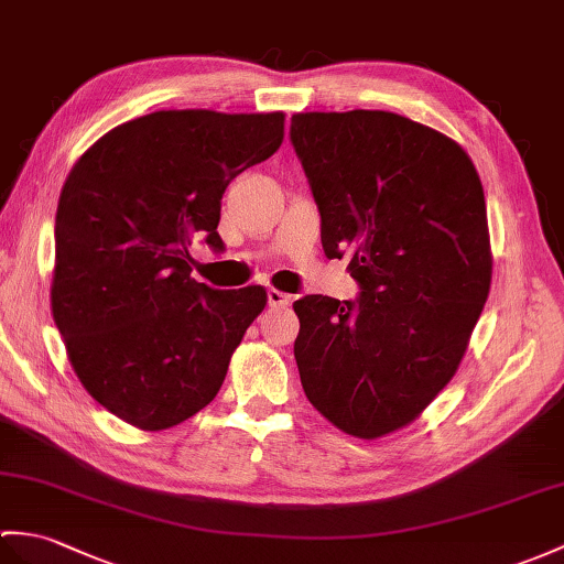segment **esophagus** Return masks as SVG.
Segmentation results:
<instances>
[{
    "label": "esophagus",
    "instance_id": "obj_1",
    "mask_svg": "<svg viewBox=\"0 0 564 564\" xmlns=\"http://www.w3.org/2000/svg\"><path fill=\"white\" fill-rule=\"evenodd\" d=\"M267 297H269V305L271 307H288V305L293 303L291 295L283 293V291H276V288H271V291L267 293Z\"/></svg>",
    "mask_w": 564,
    "mask_h": 564
}]
</instances>
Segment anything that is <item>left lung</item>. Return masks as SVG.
Here are the masks:
<instances>
[{
    "label": "left lung",
    "instance_id": "obj_1",
    "mask_svg": "<svg viewBox=\"0 0 564 564\" xmlns=\"http://www.w3.org/2000/svg\"><path fill=\"white\" fill-rule=\"evenodd\" d=\"M291 141L324 254L362 291L295 300L300 382L338 430L384 437L459 370L492 279L486 194L459 143L397 112H297Z\"/></svg>",
    "mask_w": 564,
    "mask_h": 564
}]
</instances>
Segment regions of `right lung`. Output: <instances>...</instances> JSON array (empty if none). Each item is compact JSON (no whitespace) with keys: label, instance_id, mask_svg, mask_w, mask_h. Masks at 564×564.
I'll return each instance as SVG.
<instances>
[{"label":"right lung","instance_id":"add662e5","mask_svg":"<svg viewBox=\"0 0 564 564\" xmlns=\"http://www.w3.org/2000/svg\"><path fill=\"white\" fill-rule=\"evenodd\" d=\"M283 120L159 110L110 129L67 175L52 317L84 389L120 421L155 432L199 413L264 310V285L196 283L189 247L223 252V192L279 151Z\"/></svg>","mask_w":564,"mask_h":564}]
</instances>
